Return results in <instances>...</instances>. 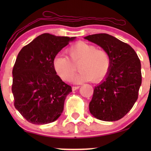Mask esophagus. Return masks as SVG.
<instances>
[{
    "instance_id": "34e87169",
    "label": "esophagus",
    "mask_w": 151,
    "mask_h": 151,
    "mask_svg": "<svg viewBox=\"0 0 151 151\" xmlns=\"http://www.w3.org/2000/svg\"><path fill=\"white\" fill-rule=\"evenodd\" d=\"M80 88L79 86H72V90L76 91V90L78 89V88Z\"/></svg>"
}]
</instances>
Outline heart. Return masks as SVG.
Here are the masks:
<instances>
[{
	"mask_svg": "<svg viewBox=\"0 0 151 151\" xmlns=\"http://www.w3.org/2000/svg\"><path fill=\"white\" fill-rule=\"evenodd\" d=\"M69 58L57 55L53 59V67L62 80L69 81L76 71V65H79L80 72L72 80L75 83L93 80H102L109 71L111 59L103 49L84 41L74 43L67 49Z\"/></svg>",
	"mask_w": 151,
	"mask_h": 151,
	"instance_id": "obj_1",
	"label": "heart"
}]
</instances>
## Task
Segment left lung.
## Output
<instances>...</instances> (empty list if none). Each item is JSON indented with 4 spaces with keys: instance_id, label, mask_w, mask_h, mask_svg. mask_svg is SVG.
Segmentation results:
<instances>
[{
    "instance_id": "left-lung-1",
    "label": "left lung",
    "mask_w": 151,
    "mask_h": 151,
    "mask_svg": "<svg viewBox=\"0 0 151 151\" xmlns=\"http://www.w3.org/2000/svg\"><path fill=\"white\" fill-rule=\"evenodd\" d=\"M109 53L111 67L105 78L95 86L90 113L102 121H117L132 109L142 84L141 63L129 45L107 34L84 37Z\"/></svg>"
}]
</instances>
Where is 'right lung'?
<instances>
[{"label":"right lung","mask_w":151,"mask_h":151,"mask_svg":"<svg viewBox=\"0 0 151 151\" xmlns=\"http://www.w3.org/2000/svg\"><path fill=\"white\" fill-rule=\"evenodd\" d=\"M76 37L43 34L18 53L12 75L14 106L29 122L46 124L60 116L71 86L56 74L53 59Z\"/></svg>","instance_id":"add662e5"}]
</instances>
